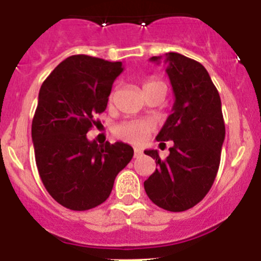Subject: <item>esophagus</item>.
Here are the masks:
<instances>
[{
	"instance_id": "1",
	"label": "esophagus",
	"mask_w": 261,
	"mask_h": 261,
	"mask_svg": "<svg viewBox=\"0 0 261 261\" xmlns=\"http://www.w3.org/2000/svg\"><path fill=\"white\" fill-rule=\"evenodd\" d=\"M142 154V150L141 149H138V147H135V158H137V156H140Z\"/></svg>"
}]
</instances>
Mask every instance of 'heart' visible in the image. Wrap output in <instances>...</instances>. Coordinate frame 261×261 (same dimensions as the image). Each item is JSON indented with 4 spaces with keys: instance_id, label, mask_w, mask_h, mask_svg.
<instances>
[{
    "instance_id": "1",
    "label": "heart",
    "mask_w": 261,
    "mask_h": 261,
    "mask_svg": "<svg viewBox=\"0 0 261 261\" xmlns=\"http://www.w3.org/2000/svg\"><path fill=\"white\" fill-rule=\"evenodd\" d=\"M161 85H163L161 81L155 80V78H149L147 81H145L144 91L151 89V87L161 86ZM112 98L114 95L111 94L110 103L112 102ZM151 129H153V124L145 121V120H124L115 126V135L130 144H141L147 137V135L151 132Z\"/></svg>"
}]
</instances>
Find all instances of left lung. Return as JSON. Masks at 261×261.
<instances>
[{
    "mask_svg": "<svg viewBox=\"0 0 261 261\" xmlns=\"http://www.w3.org/2000/svg\"><path fill=\"white\" fill-rule=\"evenodd\" d=\"M161 59L153 56L150 61ZM165 61L175 102L156 141L174 145L165 161L156 150H145L155 159L158 168L144 187L159 208L184 212L199 204L213 186L225 140V121L220 94L206 69L180 53H166Z\"/></svg>",
    "mask_w": 261,
    "mask_h": 261,
    "instance_id": "left-lung-1",
    "label": "left lung"
}]
</instances>
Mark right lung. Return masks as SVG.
Returning <instances> with one entry per match:
<instances>
[{"mask_svg":"<svg viewBox=\"0 0 261 261\" xmlns=\"http://www.w3.org/2000/svg\"><path fill=\"white\" fill-rule=\"evenodd\" d=\"M121 71L120 61L74 55L60 62L39 91L31 128L38 171L48 193L71 211L105 202L133 156L128 144L98 145L86 137Z\"/></svg>","mask_w":261,"mask_h":261,"instance_id":"right-lung-1","label":"right lung"}]
</instances>
